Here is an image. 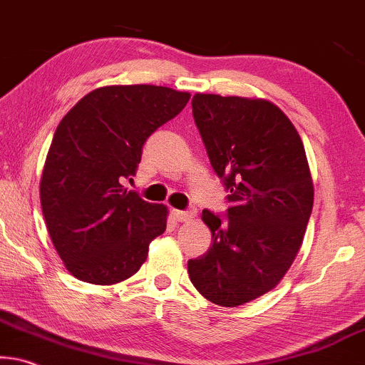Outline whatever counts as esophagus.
Wrapping results in <instances>:
<instances>
[{"instance_id":"1","label":"esophagus","mask_w":365,"mask_h":365,"mask_svg":"<svg viewBox=\"0 0 365 365\" xmlns=\"http://www.w3.org/2000/svg\"><path fill=\"white\" fill-rule=\"evenodd\" d=\"M172 215L175 220H178V222H188V220H192L193 217H195V210H172Z\"/></svg>"}]
</instances>
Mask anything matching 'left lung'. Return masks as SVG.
Wrapping results in <instances>:
<instances>
[{
	"mask_svg": "<svg viewBox=\"0 0 365 365\" xmlns=\"http://www.w3.org/2000/svg\"><path fill=\"white\" fill-rule=\"evenodd\" d=\"M192 109L229 209L225 222L202 212L212 244L188 261V276L209 302L239 307L276 288L293 264L313 209L310 167L293 123L269 101L198 92Z\"/></svg>",
	"mask_w": 365,
	"mask_h": 365,
	"instance_id": "obj_1",
	"label": "left lung"
}]
</instances>
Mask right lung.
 <instances>
[{
	"mask_svg": "<svg viewBox=\"0 0 365 365\" xmlns=\"http://www.w3.org/2000/svg\"><path fill=\"white\" fill-rule=\"evenodd\" d=\"M190 94L163 86L91 91L55 129L40 180L48 236L67 271L92 284L138 273L168 209L128 190L151 133L185 108Z\"/></svg>",
	"mask_w": 365,
	"mask_h": 365,
	"instance_id": "1",
	"label": "right lung"
}]
</instances>
